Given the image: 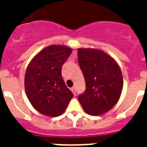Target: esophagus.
<instances>
[{
	"instance_id": "obj_1",
	"label": "esophagus",
	"mask_w": 147,
	"mask_h": 147,
	"mask_svg": "<svg viewBox=\"0 0 147 147\" xmlns=\"http://www.w3.org/2000/svg\"><path fill=\"white\" fill-rule=\"evenodd\" d=\"M71 90L72 91V93H74V95L76 96V88H75L74 87H73V88H71Z\"/></svg>"
}]
</instances>
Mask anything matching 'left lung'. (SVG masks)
I'll list each match as a JSON object with an SVG mask.
<instances>
[{
    "label": "left lung",
    "mask_w": 147,
    "mask_h": 147,
    "mask_svg": "<svg viewBox=\"0 0 147 147\" xmlns=\"http://www.w3.org/2000/svg\"><path fill=\"white\" fill-rule=\"evenodd\" d=\"M78 60L85 80V91L78 96L83 110L99 115L116 105L123 88L119 64L110 55L95 49H78Z\"/></svg>",
    "instance_id": "left-lung-1"
}]
</instances>
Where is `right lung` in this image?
<instances>
[{"label":"right lung","mask_w":147,"mask_h":147,"mask_svg":"<svg viewBox=\"0 0 147 147\" xmlns=\"http://www.w3.org/2000/svg\"><path fill=\"white\" fill-rule=\"evenodd\" d=\"M71 52L67 46L51 45L29 62L25 74V90L30 103L40 113L50 117L60 115L74 96L61 72Z\"/></svg>","instance_id":"obj_1"}]
</instances>
